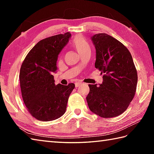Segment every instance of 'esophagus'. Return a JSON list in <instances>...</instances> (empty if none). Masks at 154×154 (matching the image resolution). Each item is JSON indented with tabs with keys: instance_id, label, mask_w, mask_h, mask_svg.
Segmentation results:
<instances>
[{
	"instance_id": "obj_1",
	"label": "esophagus",
	"mask_w": 154,
	"mask_h": 154,
	"mask_svg": "<svg viewBox=\"0 0 154 154\" xmlns=\"http://www.w3.org/2000/svg\"><path fill=\"white\" fill-rule=\"evenodd\" d=\"M82 84V82H77V83H75V87H79V85H81Z\"/></svg>"
}]
</instances>
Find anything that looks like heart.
I'll list each match as a JSON object with an SVG mask.
<instances>
[{
    "label": "heart",
    "instance_id": "1",
    "mask_svg": "<svg viewBox=\"0 0 154 154\" xmlns=\"http://www.w3.org/2000/svg\"><path fill=\"white\" fill-rule=\"evenodd\" d=\"M71 45L80 56L85 51H86L88 49H90V43L82 35L75 36L71 41Z\"/></svg>",
    "mask_w": 154,
    "mask_h": 154
}]
</instances>
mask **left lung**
Masks as SVG:
<instances>
[{"label":"left lung","instance_id":"left-lung-1","mask_svg":"<svg viewBox=\"0 0 154 154\" xmlns=\"http://www.w3.org/2000/svg\"><path fill=\"white\" fill-rule=\"evenodd\" d=\"M96 48L95 67L103 75L100 86L89 84L86 97L90 111L104 118L121 115L136 93L137 72L128 49L105 33L92 36Z\"/></svg>","mask_w":154,"mask_h":154}]
</instances>
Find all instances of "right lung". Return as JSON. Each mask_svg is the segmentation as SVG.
Here are the masks:
<instances>
[{"instance_id": "1", "label": "right lung", "mask_w": 154, "mask_h": 154, "mask_svg": "<svg viewBox=\"0 0 154 154\" xmlns=\"http://www.w3.org/2000/svg\"><path fill=\"white\" fill-rule=\"evenodd\" d=\"M69 32L40 41L28 52L20 68V82L23 100L31 116L39 121L60 118L66 109L75 84L55 85L58 54L69 42Z\"/></svg>"}]
</instances>
